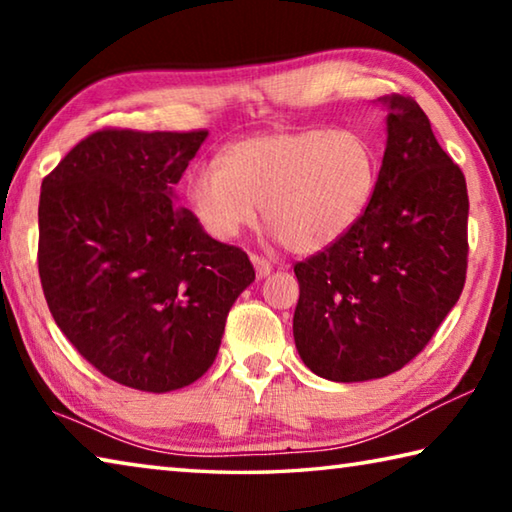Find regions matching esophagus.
<instances>
[{
    "label": "esophagus",
    "instance_id": "1",
    "mask_svg": "<svg viewBox=\"0 0 512 512\" xmlns=\"http://www.w3.org/2000/svg\"><path fill=\"white\" fill-rule=\"evenodd\" d=\"M250 262H253V266H255V273H257V277H266L268 273H271V262H268V259H264L262 255H250Z\"/></svg>",
    "mask_w": 512,
    "mask_h": 512
}]
</instances>
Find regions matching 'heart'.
<instances>
[{"mask_svg":"<svg viewBox=\"0 0 512 512\" xmlns=\"http://www.w3.org/2000/svg\"><path fill=\"white\" fill-rule=\"evenodd\" d=\"M377 160L352 128H302L244 137L216 164L189 171L187 196L207 235L230 241L264 219L293 253L336 244L361 219L375 192Z\"/></svg>","mask_w":512,"mask_h":512,"instance_id":"b5f03b06","label":"heart"}]
</instances>
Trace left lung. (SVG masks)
Segmentation results:
<instances>
[{"label":"left lung","mask_w":512,"mask_h":512,"mask_svg":"<svg viewBox=\"0 0 512 512\" xmlns=\"http://www.w3.org/2000/svg\"><path fill=\"white\" fill-rule=\"evenodd\" d=\"M388 142L361 219L296 271L293 339L318 377L404 368L456 305L467 271V187L418 101L386 97Z\"/></svg>","instance_id":"1"}]
</instances>
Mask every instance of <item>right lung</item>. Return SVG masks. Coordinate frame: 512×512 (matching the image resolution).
I'll list each match as a JSON object with an SVG mask.
<instances>
[{
	"label": "right lung",
	"mask_w": 512,
	"mask_h": 512,
	"mask_svg": "<svg viewBox=\"0 0 512 512\" xmlns=\"http://www.w3.org/2000/svg\"><path fill=\"white\" fill-rule=\"evenodd\" d=\"M205 137L103 128L42 180L38 271L51 316L85 361L135 391L203 377L255 280L244 250L173 203Z\"/></svg>",
	"instance_id": "1"
}]
</instances>
